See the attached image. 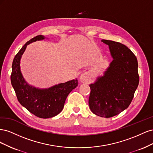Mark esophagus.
Wrapping results in <instances>:
<instances>
[{"label": "esophagus", "instance_id": "esophagus-1", "mask_svg": "<svg viewBox=\"0 0 153 153\" xmlns=\"http://www.w3.org/2000/svg\"><path fill=\"white\" fill-rule=\"evenodd\" d=\"M80 80L82 82V83H85L89 81V77L85 74H82L81 75L80 77Z\"/></svg>", "mask_w": 153, "mask_h": 153}]
</instances>
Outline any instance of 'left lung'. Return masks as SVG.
<instances>
[{"label": "left lung", "mask_w": 153, "mask_h": 153, "mask_svg": "<svg viewBox=\"0 0 153 153\" xmlns=\"http://www.w3.org/2000/svg\"><path fill=\"white\" fill-rule=\"evenodd\" d=\"M101 41L108 45L112 61L103 75L89 85V105L94 114L108 118L128 107L138 85L139 76L137 57L130 50L114 41Z\"/></svg>", "instance_id": "left-lung-1"}]
</instances>
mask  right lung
<instances>
[{
  "mask_svg": "<svg viewBox=\"0 0 153 153\" xmlns=\"http://www.w3.org/2000/svg\"><path fill=\"white\" fill-rule=\"evenodd\" d=\"M46 38L39 35L27 42L13 59L11 82L20 103L36 116L47 119L58 115L62 110L68 94L78 84L77 78L61 83L46 89L29 84L20 69V61L27 46Z\"/></svg>",
  "mask_w": 153,
  "mask_h": 153,
  "instance_id": "obj_1",
  "label": "right lung"
}]
</instances>
